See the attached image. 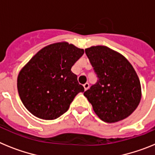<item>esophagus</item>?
Wrapping results in <instances>:
<instances>
[{
    "label": "esophagus",
    "instance_id": "1",
    "mask_svg": "<svg viewBox=\"0 0 155 155\" xmlns=\"http://www.w3.org/2000/svg\"><path fill=\"white\" fill-rule=\"evenodd\" d=\"M89 87H90V84H89L88 83H86L84 85H83V87H84V90L85 91H87V90H88Z\"/></svg>",
    "mask_w": 155,
    "mask_h": 155
}]
</instances>
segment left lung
<instances>
[{"label":"left lung","mask_w":155,"mask_h":155,"mask_svg":"<svg viewBox=\"0 0 155 155\" xmlns=\"http://www.w3.org/2000/svg\"><path fill=\"white\" fill-rule=\"evenodd\" d=\"M98 80L84 92L94 112L107 123L123 120L136 110L141 100L140 82L127 59L106 46L85 49Z\"/></svg>","instance_id":"1"}]
</instances>
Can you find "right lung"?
<instances>
[{"label": "right lung", "mask_w": 155, "mask_h": 155, "mask_svg": "<svg viewBox=\"0 0 155 155\" xmlns=\"http://www.w3.org/2000/svg\"><path fill=\"white\" fill-rule=\"evenodd\" d=\"M84 53L68 42L49 44L22 67L17 79L21 102L37 118L53 120L68 111L70 104L84 87L71 71Z\"/></svg>", "instance_id": "right-lung-1"}]
</instances>
